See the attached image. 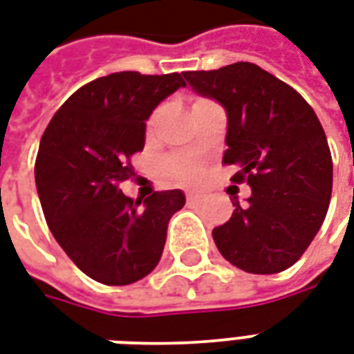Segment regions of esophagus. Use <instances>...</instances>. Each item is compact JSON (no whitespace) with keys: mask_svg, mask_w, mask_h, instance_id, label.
I'll list each match as a JSON object with an SVG mask.
<instances>
[{"mask_svg":"<svg viewBox=\"0 0 354 354\" xmlns=\"http://www.w3.org/2000/svg\"><path fill=\"white\" fill-rule=\"evenodd\" d=\"M202 202V195H187V204H198Z\"/></svg>","mask_w":354,"mask_h":354,"instance_id":"1","label":"esophagus"}]
</instances>
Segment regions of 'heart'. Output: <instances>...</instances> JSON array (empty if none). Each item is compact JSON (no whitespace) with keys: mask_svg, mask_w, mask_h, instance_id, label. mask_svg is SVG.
<instances>
[{"mask_svg":"<svg viewBox=\"0 0 354 354\" xmlns=\"http://www.w3.org/2000/svg\"><path fill=\"white\" fill-rule=\"evenodd\" d=\"M167 167H169V171L178 182L193 185V183L201 180V165L196 163L195 159L176 156V158H171L167 161Z\"/></svg>","mask_w":354,"mask_h":354,"instance_id":"b5f03b06","label":"heart"}]
</instances>
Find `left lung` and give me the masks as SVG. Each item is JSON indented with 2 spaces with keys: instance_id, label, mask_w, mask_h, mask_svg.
Masks as SVG:
<instances>
[{
  "instance_id": "1",
  "label": "left lung",
  "mask_w": 354,
  "mask_h": 354,
  "mask_svg": "<svg viewBox=\"0 0 354 354\" xmlns=\"http://www.w3.org/2000/svg\"><path fill=\"white\" fill-rule=\"evenodd\" d=\"M191 88L225 107L223 163L237 165L234 183L250 196L213 241L225 260L247 273L274 274L295 263L319 232L333 193L327 135L308 102L258 64L183 72Z\"/></svg>"
}]
</instances>
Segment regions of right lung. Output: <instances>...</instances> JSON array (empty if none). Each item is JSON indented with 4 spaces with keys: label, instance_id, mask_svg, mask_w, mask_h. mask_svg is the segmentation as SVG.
Wrapping results in <instances>:
<instances>
[{
    "label": "right lung",
    "instance_id": "1",
    "mask_svg": "<svg viewBox=\"0 0 354 354\" xmlns=\"http://www.w3.org/2000/svg\"><path fill=\"white\" fill-rule=\"evenodd\" d=\"M185 87L182 74L115 72L77 88L48 124L35 182L55 241L83 273L107 286L145 279L159 263L167 226L185 204L180 189L129 198L120 183L145 148L147 120Z\"/></svg>",
    "mask_w": 354,
    "mask_h": 354
}]
</instances>
